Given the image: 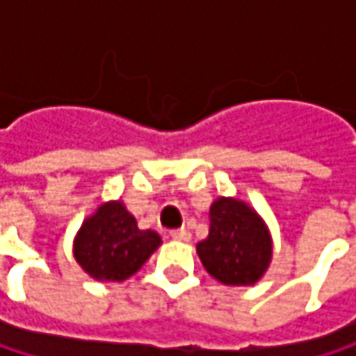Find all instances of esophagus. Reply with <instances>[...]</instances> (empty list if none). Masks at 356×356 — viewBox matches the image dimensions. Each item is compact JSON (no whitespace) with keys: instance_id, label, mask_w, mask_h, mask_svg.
I'll return each mask as SVG.
<instances>
[{"instance_id":"obj_1","label":"esophagus","mask_w":356,"mask_h":356,"mask_svg":"<svg viewBox=\"0 0 356 356\" xmlns=\"http://www.w3.org/2000/svg\"><path fill=\"white\" fill-rule=\"evenodd\" d=\"M169 235H171L173 239H179V241H189V239H191L189 231H185V229H173Z\"/></svg>"}]
</instances>
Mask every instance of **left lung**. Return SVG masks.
<instances>
[{
	"label": "left lung",
	"mask_w": 356,
	"mask_h": 356,
	"mask_svg": "<svg viewBox=\"0 0 356 356\" xmlns=\"http://www.w3.org/2000/svg\"><path fill=\"white\" fill-rule=\"evenodd\" d=\"M197 255L210 276L222 284H253L272 259V241L261 218L248 204L220 197L210 206L208 237Z\"/></svg>",
	"instance_id": "1"
}]
</instances>
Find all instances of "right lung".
Here are the masks:
<instances>
[{
    "mask_svg": "<svg viewBox=\"0 0 356 356\" xmlns=\"http://www.w3.org/2000/svg\"><path fill=\"white\" fill-rule=\"evenodd\" d=\"M159 245V233L140 231L121 202H108L82 225L74 257L92 278L121 282L136 274Z\"/></svg>",
    "mask_w": 356,
    "mask_h": 356,
    "instance_id": "1",
    "label": "right lung"
}]
</instances>
